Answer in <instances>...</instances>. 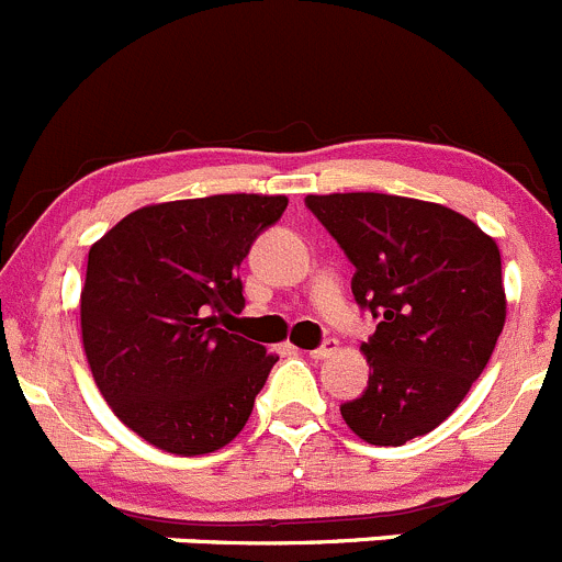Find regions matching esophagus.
I'll return each mask as SVG.
<instances>
[{"instance_id":"obj_1","label":"esophagus","mask_w":562,"mask_h":562,"mask_svg":"<svg viewBox=\"0 0 562 562\" xmlns=\"http://www.w3.org/2000/svg\"><path fill=\"white\" fill-rule=\"evenodd\" d=\"M338 352V341L336 338H327L325 344H322V347H316V349H311V358L314 360H327L330 358V355H336Z\"/></svg>"}]
</instances>
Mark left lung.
Returning a JSON list of instances; mask_svg holds the SVG:
<instances>
[{
    "mask_svg": "<svg viewBox=\"0 0 562 562\" xmlns=\"http://www.w3.org/2000/svg\"><path fill=\"white\" fill-rule=\"evenodd\" d=\"M355 265L352 294L376 330L363 396L341 418L371 446H404L442 424L486 369L505 325L499 248L462 213L391 193L305 196Z\"/></svg>",
    "mask_w": 562,
    "mask_h": 562,
    "instance_id": "8db88e82",
    "label": "left lung"
}]
</instances>
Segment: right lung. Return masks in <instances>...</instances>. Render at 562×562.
<instances>
[{"mask_svg":"<svg viewBox=\"0 0 562 562\" xmlns=\"http://www.w3.org/2000/svg\"><path fill=\"white\" fill-rule=\"evenodd\" d=\"M286 196L218 193L147 204L90 248L81 341L94 385L149 446H229L279 358L218 327L246 308L240 262Z\"/></svg>","mask_w":562,"mask_h":562,"instance_id":"add662e5","label":"right lung"}]
</instances>
